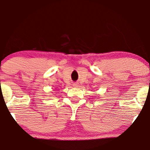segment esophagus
Instances as JSON below:
<instances>
[{"mask_svg":"<svg viewBox=\"0 0 150 150\" xmlns=\"http://www.w3.org/2000/svg\"><path fill=\"white\" fill-rule=\"evenodd\" d=\"M73 86H74V87H77L79 86V84H78V83H73Z\"/></svg>","mask_w":150,"mask_h":150,"instance_id":"esophagus-1","label":"esophagus"}]
</instances>
